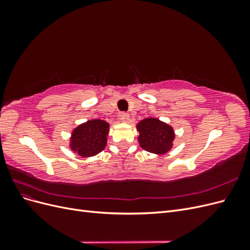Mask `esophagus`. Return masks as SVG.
Returning <instances> with one entry per match:
<instances>
[{
	"label": "esophagus",
	"instance_id": "1",
	"mask_svg": "<svg viewBox=\"0 0 250 250\" xmlns=\"http://www.w3.org/2000/svg\"><path fill=\"white\" fill-rule=\"evenodd\" d=\"M121 120L123 121V122H129V120H130V116H129V113H127V112H123L122 115H121Z\"/></svg>",
	"mask_w": 250,
	"mask_h": 250
}]
</instances>
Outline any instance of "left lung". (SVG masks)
<instances>
[{
    "mask_svg": "<svg viewBox=\"0 0 250 250\" xmlns=\"http://www.w3.org/2000/svg\"><path fill=\"white\" fill-rule=\"evenodd\" d=\"M140 146L151 153L165 154L173 146L175 138L173 128L155 118H147L138 123Z\"/></svg>",
    "mask_w": 250,
    "mask_h": 250,
    "instance_id": "8db88e82",
    "label": "left lung"
}]
</instances>
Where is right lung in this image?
<instances>
[{
	"instance_id": "1",
	"label": "right lung",
	"mask_w": 250,
	"mask_h": 250,
	"mask_svg": "<svg viewBox=\"0 0 250 250\" xmlns=\"http://www.w3.org/2000/svg\"><path fill=\"white\" fill-rule=\"evenodd\" d=\"M109 124L94 119L75 128L71 137V149L83 157L100 153L106 146Z\"/></svg>"
}]
</instances>
